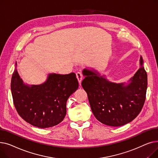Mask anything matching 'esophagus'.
<instances>
[{
	"label": "esophagus",
	"mask_w": 158,
	"mask_h": 158,
	"mask_svg": "<svg viewBox=\"0 0 158 158\" xmlns=\"http://www.w3.org/2000/svg\"><path fill=\"white\" fill-rule=\"evenodd\" d=\"M76 77H77V78L78 79V81L79 82V84L81 85L82 79V78H83V76H82V74L81 72H78L76 73Z\"/></svg>",
	"instance_id": "obj_1"
}]
</instances>
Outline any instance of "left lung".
Here are the masks:
<instances>
[{
	"instance_id": "8db88e82",
	"label": "left lung",
	"mask_w": 158,
	"mask_h": 158,
	"mask_svg": "<svg viewBox=\"0 0 158 158\" xmlns=\"http://www.w3.org/2000/svg\"><path fill=\"white\" fill-rule=\"evenodd\" d=\"M140 67L129 83H115L97 71L84 69L82 86L87 93L91 109L101 123L112 127L123 126L133 120L143 106L147 88V74L142 56Z\"/></svg>"
}]
</instances>
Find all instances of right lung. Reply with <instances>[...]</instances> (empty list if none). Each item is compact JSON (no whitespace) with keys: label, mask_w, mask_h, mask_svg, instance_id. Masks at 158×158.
<instances>
[{"label":"right lung","mask_w":158,"mask_h":158,"mask_svg":"<svg viewBox=\"0 0 158 158\" xmlns=\"http://www.w3.org/2000/svg\"><path fill=\"white\" fill-rule=\"evenodd\" d=\"M16 67L11 89L15 107L20 117L31 125L43 129L62 122L66 113V101L79 87L76 75L50 73L43 84L29 86L23 83Z\"/></svg>","instance_id":"right-lung-1"}]
</instances>
